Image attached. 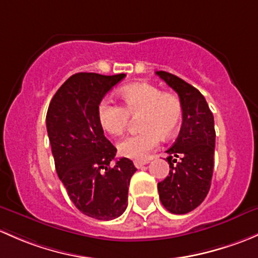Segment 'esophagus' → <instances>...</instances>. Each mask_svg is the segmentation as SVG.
Listing matches in <instances>:
<instances>
[{
  "label": "esophagus",
  "instance_id": "esophagus-1",
  "mask_svg": "<svg viewBox=\"0 0 258 258\" xmlns=\"http://www.w3.org/2000/svg\"><path fill=\"white\" fill-rule=\"evenodd\" d=\"M148 163H149V160H135L134 165H135V168L140 169V168H143L144 165H147Z\"/></svg>",
  "mask_w": 258,
  "mask_h": 258
}]
</instances>
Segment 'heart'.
<instances>
[{
  "label": "heart",
  "instance_id": "1",
  "mask_svg": "<svg viewBox=\"0 0 258 258\" xmlns=\"http://www.w3.org/2000/svg\"><path fill=\"white\" fill-rule=\"evenodd\" d=\"M124 108L110 100H103L98 108L100 125L113 137H119L129 125L130 115L139 116V129L118 144L121 156L143 160L160 143V138L170 139L182 121V103L174 93L164 92L150 83H135L119 92Z\"/></svg>",
  "mask_w": 258,
  "mask_h": 258
}]
</instances>
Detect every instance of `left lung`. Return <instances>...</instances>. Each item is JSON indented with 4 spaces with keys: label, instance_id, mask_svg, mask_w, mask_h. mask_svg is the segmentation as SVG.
I'll return each mask as SVG.
<instances>
[{
    "label": "left lung",
    "instance_id": "8db88e82",
    "mask_svg": "<svg viewBox=\"0 0 258 258\" xmlns=\"http://www.w3.org/2000/svg\"><path fill=\"white\" fill-rule=\"evenodd\" d=\"M156 74L177 93L184 109L179 137L166 150L170 171L158 184L159 198L171 214L184 215L205 200L211 186L216 138L214 115L195 87L168 72Z\"/></svg>",
    "mask_w": 258,
    "mask_h": 258
}]
</instances>
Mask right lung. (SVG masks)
<instances>
[{
  "instance_id": "1",
  "label": "right lung",
  "mask_w": 258,
  "mask_h": 258,
  "mask_svg": "<svg viewBox=\"0 0 258 258\" xmlns=\"http://www.w3.org/2000/svg\"><path fill=\"white\" fill-rule=\"evenodd\" d=\"M125 74L77 73L53 95L46 116L47 133L58 177L72 203L87 216L103 221L116 219L128 206V186L137 171L120 158L104 137L98 108Z\"/></svg>"
}]
</instances>
